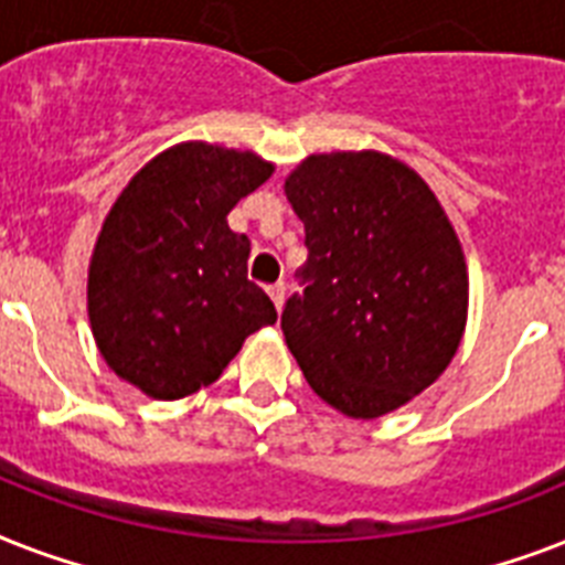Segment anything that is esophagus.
Wrapping results in <instances>:
<instances>
[{"label":"esophagus","mask_w":565,"mask_h":565,"mask_svg":"<svg viewBox=\"0 0 565 565\" xmlns=\"http://www.w3.org/2000/svg\"><path fill=\"white\" fill-rule=\"evenodd\" d=\"M266 292H269V299H273L275 308L281 310L284 308V284L281 281L273 284V287H269V290H266Z\"/></svg>","instance_id":"esophagus-1"}]
</instances>
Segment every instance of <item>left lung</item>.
Returning a JSON list of instances; mask_svg holds the SVG:
<instances>
[{"label":"left lung","instance_id":"1","mask_svg":"<svg viewBox=\"0 0 565 565\" xmlns=\"http://www.w3.org/2000/svg\"><path fill=\"white\" fill-rule=\"evenodd\" d=\"M284 193L308 246L305 292L281 313L287 349L345 416L398 411L463 340L469 273L455 225L419 172L372 149L310 154Z\"/></svg>","mask_w":565,"mask_h":565}]
</instances>
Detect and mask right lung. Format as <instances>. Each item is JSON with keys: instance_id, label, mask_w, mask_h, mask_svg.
<instances>
[{"instance_id": "obj_1", "label": "right lung", "mask_w": 565, "mask_h": 565, "mask_svg": "<svg viewBox=\"0 0 565 565\" xmlns=\"http://www.w3.org/2000/svg\"><path fill=\"white\" fill-rule=\"evenodd\" d=\"M273 163L190 140L154 154L102 222L87 269V317L110 370L149 398L213 384L275 305L246 278L248 237L231 207Z\"/></svg>"}]
</instances>
